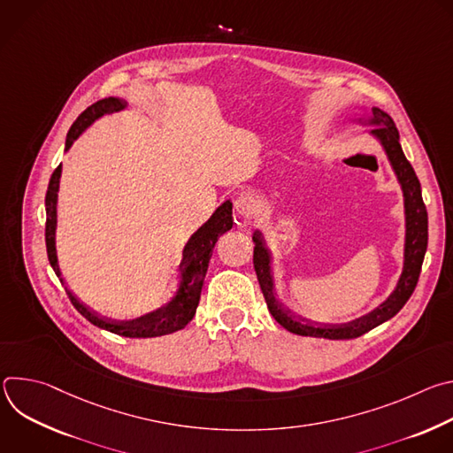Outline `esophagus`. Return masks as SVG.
Returning <instances> with one entry per match:
<instances>
[{
  "mask_svg": "<svg viewBox=\"0 0 453 453\" xmlns=\"http://www.w3.org/2000/svg\"><path fill=\"white\" fill-rule=\"evenodd\" d=\"M238 217H242L243 220H252L257 217V213H260V204H257L256 199L252 197H243L238 201Z\"/></svg>",
  "mask_w": 453,
  "mask_h": 453,
  "instance_id": "obj_1",
  "label": "esophagus"
}]
</instances>
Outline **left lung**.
<instances>
[{"label":"left lung","mask_w":453,"mask_h":453,"mask_svg":"<svg viewBox=\"0 0 453 453\" xmlns=\"http://www.w3.org/2000/svg\"><path fill=\"white\" fill-rule=\"evenodd\" d=\"M358 125L372 127L369 134L380 143L383 149L389 165L396 175V180L402 188L403 196V215H405V242H403V267L402 274L398 278V283L395 290L387 296V299L378 304L374 310L367 311L365 315L353 319L344 325H319V322L306 320L303 317L292 315L288 310H285L274 294V281H273V257L265 245V240L256 229L252 233L254 242V271L260 281L264 297L267 301L269 311L273 317L280 322V325L288 330L290 334L301 335V337H317V339H330V341H344V339H355L369 330L376 328L381 322L389 320L395 317L403 304L412 296L418 278L421 273L423 257L426 252L428 243V217L426 208L423 204L421 197V184L418 180V175L412 168V165L407 161L403 149L400 145V133L396 128V123L393 118L381 111L380 107H360Z\"/></svg>","instance_id":"left-lung-1"}]
</instances>
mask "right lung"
Masks as SVG:
<instances>
[{"label":"right lung","mask_w":453,"mask_h":453,"mask_svg":"<svg viewBox=\"0 0 453 453\" xmlns=\"http://www.w3.org/2000/svg\"><path fill=\"white\" fill-rule=\"evenodd\" d=\"M127 109V102L116 96H109L104 100H98L96 104L89 105L72 125L70 133L66 136V147L64 152H68L72 145L86 133L96 119H100L105 114L118 112ZM60 173L62 165L55 168L51 173L48 191H46V250H48V260L51 269L55 271L57 278L64 285L60 267H58V257H57V245H55V233H57V201H58V184H60ZM233 204L231 201L222 203L213 215L193 233L184 249L180 264L177 267L179 271V283L175 285L173 294L170 299L161 304L159 308L147 311L140 317L128 319V320H116L98 315L96 311L86 308L66 287V292L73 303V306L91 322V325L107 330L111 334L121 335V337H131V339H152V337H163L173 332L182 330L188 322L193 319L197 311L199 301H201V290L204 283V276L208 273L210 257L213 254L215 243L220 234L227 233L233 227Z\"/></svg>","instance_id":"obj_1"}]
</instances>
